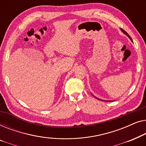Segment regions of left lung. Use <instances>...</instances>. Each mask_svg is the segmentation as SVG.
Masks as SVG:
<instances>
[{
	"label": "left lung",
	"instance_id": "8db88e82",
	"mask_svg": "<svg viewBox=\"0 0 146 146\" xmlns=\"http://www.w3.org/2000/svg\"><path fill=\"white\" fill-rule=\"evenodd\" d=\"M120 30H121V32H122V33H123V34H124V35H126V36H127V37H128V38H129V39H130L131 41H132V40H131V37H130V36H129V35H128V34H127V33H126V32H125V31H123V29H120ZM132 42H133V41H132ZM94 97L96 98H97L98 100H102V101H104V102H111V101H112V102H113V100H100V99L98 98H96V96H94Z\"/></svg>",
	"mask_w": 146,
	"mask_h": 146
}]
</instances>
